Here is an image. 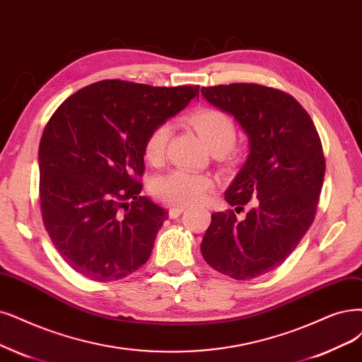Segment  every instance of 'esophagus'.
<instances>
[{"label":"esophagus","instance_id":"esophagus-1","mask_svg":"<svg viewBox=\"0 0 362 362\" xmlns=\"http://www.w3.org/2000/svg\"><path fill=\"white\" fill-rule=\"evenodd\" d=\"M183 210H185V207H182V206H173V207H170V210H168V216H170L171 219H176L177 216L182 215Z\"/></svg>","mask_w":362,"mask_h":362}]
</instances>
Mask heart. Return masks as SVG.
Here are the masks:
<instances>
[{
    "mask_svg": "<svg viewBox=\"0 0 362 362\" xmlns=\"http://www.w3.org/2000/svg\"><path fill=\"white\" fill-rule=\"evenodd\" d=\"M189 124L207 143L211 152L228 151L235 139L233 119L218 109H202L189 116ZM173 127L168 122L156 125L147 134L143 146L144 158L149 164L159 165L165 158L167 144ZM216 183L209 174H197L186 170H174L152 185L153 195L170 206H192L203 203L215 192Z\"/></svg>",
    "mask_w": 362,
    "mask_h": 362,
    "instance_id": "1",
    "label": "heart"
}]
</instances>
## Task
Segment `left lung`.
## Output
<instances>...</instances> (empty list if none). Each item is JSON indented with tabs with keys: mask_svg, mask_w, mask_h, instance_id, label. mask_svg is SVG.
Listing matches in <instances>:
<instances>
[{
	"mask_svg": "<svg viewBox=\"0 0 362 362\" xmlns=\"http://www.w3.org/2000/svg\"><path fill=\"white\" fill-rule=\"evenodd\" d=\"M202 95L231 115L247 136L249 155L225 199L233 210L211 213L202 253L235 280L274 270L301 242L315 219L325 177L317 131L303 105L274 88L231 83L202 88Z\"/></svg>",
	"mask_w": 362,
	"mask_h": 362,
	"instance_id": "8db88e82",
	"label": "left lung"
}]
</instances>
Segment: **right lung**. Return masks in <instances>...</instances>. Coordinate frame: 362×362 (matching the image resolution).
<instances>
[{
  "label": "right lung",
  "instance_id": "add662e5",
  "mask_svg": "<svg viewBox=\"0 0 362 362\" xmlns=\"http://www.w3.org/2000/svg\"><path fill=\"white\" fill-rule=\"evenodd\" d=\"M198 89L103 80L52 115L38 149L40 204L53 246L78 274L112 282L149 259L168 211L140 195L144 140Z\"/></svg>",
  "mask_w": 362,
  "mask_h": 362
}]
</instances>
